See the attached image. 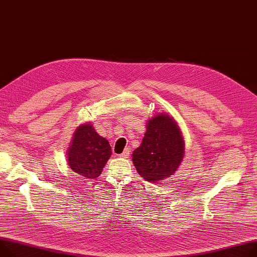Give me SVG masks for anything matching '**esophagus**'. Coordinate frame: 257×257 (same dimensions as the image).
I'll list each match as a JSON object with an SVG mask.
<instances>
[{"mask_svg":"<svg viewBox=\"0 0 257 257\" xmlns=\"http://www.w3.org/2000/svg\"><path fill=\"white\" fill-rule=\"evenodd\" d=\"M129 155H130V149L126 148V149L124 150V152H123L121 155H119V157H121V158H128Z\"/></svg>","mask_w":257,"mask_h":257,"instance_id":"1","label":"esophagus"}]
</instances>
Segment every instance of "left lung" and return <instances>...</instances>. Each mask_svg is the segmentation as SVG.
<instances>
[{"instance_id":"obj_1","label":"left lung","mask_w":257,"mask_h":257,"mask_svg":"<svg viewBox=\"0 0 257 257\" xmlns=\"http://www.w3.org/2000/svg\"><path fill=\"white\" fill-rule=\"evenodd\" d=\"M184 156L180 129L167 113H159L147 123L142 145L132 154L133 164L144 179L158 183L175 173Z\"/></svg>"}]
</instances>
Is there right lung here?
Masks as SVG:
<instances>
[{
    "label": "right lung",
    "instance_id": "add662e5",
    "mask_svg": "<svg viewBox=\"0 0 257 257\" xmlns=\"http://www.w3.org/2000/svg\"><path fill=\"white\" fill-rule=\"evenodd\" d=\"M67 164L86 178L98 177L111 156L107 139L101 137L90 123L80 125L67 151Z\"/></svg>",
    "mask_w": 257,
    "mask_h": 257
}]
</instances>
